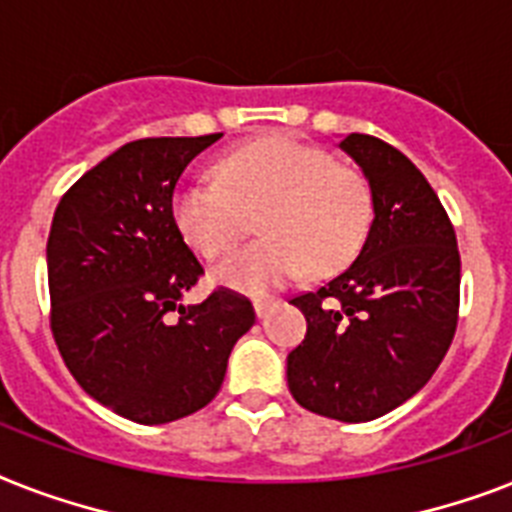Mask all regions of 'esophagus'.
<instances>
[{
	"mask_svg": "<svg viewBox=\"0 0 512 512\" xmlns=\"http://www.w3.org/2000/svg\"><path fill=\"white\" fill-rule=\"evenodd\" d=\"M276 305V299H255V313L257 318H265L270 313V307Z\"/></svg>",
	"mask_w": 512,
	"mask_h": 512,
	"instance_id": "esophagus-1",
	"label": "esophagus"
}]
</instances>
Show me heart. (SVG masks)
<instances>
[{"mask_svg": "<svg viewBox=\"0 0 512 512\" xmlns=\"http://www.w3.org/2000/svg\"><path fill=\"white\" fill-rule=\"evenodd\" d=\"M214 181L186 178L173 191V220L197 255H226L252 228L263 239L213 270L220 286L265 294L307 265L331 273L360 252L373 218L371 186L326 149L292 136H265L228 152Z\"/></svg>", "mask_w": 512, "mask_h": 512, "instance_id": "heart-1", "label": "heart"}]
</instances>
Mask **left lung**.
<instances>
[{
  "label": "left lung",
  "mask_w": 512,
  "mask_h": 512,
  "mask_svg": "<svg viewBox=\"0 0 512 512\" xmlns=\"http://www.w3.org/2000/svg\"><path fill=\"white\" fill-rule=\"evenodd\" d=\"M339 147L371 186L373 223L350 268L292 299L307 334L286 381L310 413L363 423L421 392L450 350L460 252L436 191L400 149L368 134Z\"/></svg>",
  "instance_id": "left-lung-1"
}]
</instances>
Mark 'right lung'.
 Wrapping results in <instances>:
<instances>
[{"mask_svg":"<svg viewBox=\"0 0 512 512\" xmlns=\"http://www.w3.org/2000/svg\"><path fill=\"white\" fill-rule=\"evenodd\" d=\"M218 139L123 144L54 210L47 273L57 350L83 392L144 426L213 400L234 344L255 323L252 302L231 289L181 305L202 265L170 202L186 165Z\"/></svg>","mask_w":512,"mask_h":512,"instance_id":"right-lung-1","label":"right lung"}]
</instances>
